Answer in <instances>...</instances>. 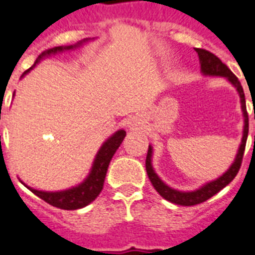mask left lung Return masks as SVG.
Returning a JSON list of instances; mask_svg holds the SVG:
<instances>
[{"instance_id": "left-lung-1", "label": "left lung", "mask_w": 255, "mask_h": 255, "mask_svg": "<svg viewBox=\"0 0 255 255\" xmlns=\"http://www.w3.org/2000/svg\"><path fill=\"white\" fill-rule=\"evenodd\" d=\"M195 51L199 55L200 60V67H202V72L204 74H210V76H221V77H227L232 84L235 85V88L237 89V92L241 98V107L244 111V117H245V127H244V136H242V142L240 145L239 153L236 157V161L232 163V166L229 167V170L225 174L221 175L220 178H217L216 181L210 182L207 185L203 186L202 188L196 190L192 192H182L173 190L169 186H166L161 181L160 178L157 177L154 173L150 163V157H152V146L149 145L148 148V154H146L145 160V167L148 177L152 182L153 187L156 188V191L162 196L163 199L169 200V202L174 203V204H179V206H195V204H200V203L206 202L210 198L217 194V192L223 190L227 185H229L235 177L239 173L240 167L242 163V157H244V152H245L246 146V140H248V133H249V117H248V111H246V102H245V94H244V89L241 86V82L239 78L236 77L235 74L232 73V70L221 61L216 55L211 53L210 51L202 48H195ZM255 119V114H254Z\"/></svg>"}]
</instances>
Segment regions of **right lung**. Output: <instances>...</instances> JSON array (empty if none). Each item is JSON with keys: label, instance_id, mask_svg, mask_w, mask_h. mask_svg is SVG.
Instances as JSON below:
<instances>
[{"label": "right lung", "instance_id": "add662e5", "mask_svg": "<svg viewBox=\"0 0 255 255\" xmlns=\"http://www.w3.org/2000/svg\"><path fill=\"white\" fill-rule=\"evenodd\" d=\"M70 48H73V45H70V47H55V48H51L48 51H44L36 59L34 65H36V63H38L43 56L51 55V53ZM28 70H26L24 73H27ZM124 137H126V131L121 129V131H118L117 133L111 136L103 144L102 148L99 149L97 157H95L94 165H93L90 174L86 178V181L84 183H81L80 186H77V187L69 188V190L60 192H44L34 190V188H30V190L34 192L35 195L39 196L40 199L44 200L45 203H48V204H51L53 207H57V208H61V210H78V208L88 206L93 200H95V198L99 195V192L102 191L110 161H111L113 156L117 152V149L121 146Z\"/></svg>", "mask_w": 255, "mask_h": 255}]
</instances>
